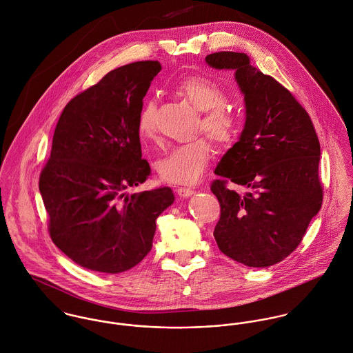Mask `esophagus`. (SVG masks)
<instances>
[{"mask_svg":"<svg viewBox=\"0 0 353 353\" xmlns=\"http://www.w3.org/2000/svg\"><path fill=\"white\" fill-rule=\"evenodd\" d=\"M176 192H177V195L180 196V197H190V196H192L195 194L194 190H191V188H183V187H181V188H177Z\"/></svg>","mask_w":353,"mask_h":353,"instance_id":"obj_1","label":"esophagus"}]
</instances>
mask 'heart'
Returning a JSON list of instances; mask_svg holds the SVG:
<instances>
[{"mask_svg":"<svg viewBox=\"0 0 353 353\" xmlns=\"http://www.w3.org/2000/svg\"><path fill=\"white\" fill-rule=\"evenodd\" d=\"M176 93L191 103L201 119L199 128L221 146L230 145L239 131V118L226 107L225 90L212 79L203 76H191L176 85ZM157 103L148 100L138 114V134L142 141L156 139ZM211 146L205 139H197L170 150L158 162L159 177L170 184H194L204 173L210 159Z\"/></svg>","mask_w":353,"mask_h":353,"instance_id":"1","label":"heart"}]
</instances>
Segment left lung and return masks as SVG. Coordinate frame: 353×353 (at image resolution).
<instances>
[{
	"label": "left lung",
	"instance_id": "left-lung-1",
	"mask_svg": "<svg viewBox=\"0 0 353 353\" xmlns=\"http://www.w3.org/2000/svg\"><path fill=\"white\" fill-rule=\"evenodd\" d=\"M205 62L233 70L245 101L243 130L215 169L223 180L211 185L221 204L214 236L236 263L267 268L296 249L321 208L319 141L305 108L246 54L214 52ZM228 179L247 192L228 190Z\"/></svg>",
	"mask_w": 353,
	"mask_h": 353
}]
</instances>
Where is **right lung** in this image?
Masks as SVG:
<instances>
[{
  "instance_id": "obj_1",
  "label": "right lung",
  "mask_w": 353,
  "mask_h": 353,
  "mask_svg": "<svg viewBox=\"0 0 353 353\" xmlns=\"http://www.w3.org/2000/svg\"><path fill=\"white\" fill-rule=\"evenodd\" d=\"M157 61L124 65L65 107L41 170L40 195L52 242L82 268L120 274L150 252L158 216L174 201L169 187L128 195L150 176L138 114Z\"/></svg>"
}]
</instances>
